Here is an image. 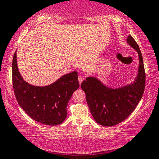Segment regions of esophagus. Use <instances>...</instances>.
<instances>
[{
    "label": "esophagus",
    "mask_w": 159,
    "mask_h": 159,
    "mask_svg": "<svg viewBox=\"0 0 159 159\" xmlns=\"http://www.w3.org/2000/svg\"><path fill=\"white\" fill-rule=\"evenodd\" d=\"M78 80H79L80 84H81L82 82L84 80V77H82V76H79V77H78Z\"/></svg>",
    "instance_id": "34e87169"
}]
</instances>
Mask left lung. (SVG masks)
<instances>
[{
	"label": "left lung",
	"mask_w": 159,
	"mask_h": 159,
	"mask_svg": "<svg viewBox=\"0 0 159 159\" xmlns=\"http://www.w3.org/2000/svg\"><path fill=\"white\" fill-rule=\"evenodd\" d=\"M127 42L139 56L138 73L132 84L110 88L94 77H88L81 84L91 114L95 121L102 126L110 127L125 120L135 109L144 93L145 72L142 53L130 34Z\"/></svg>",
	"instance_id": "1"
}]
</instances>
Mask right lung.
<instances>
[{
    "label": "right lung",
    "instance_id": "obj_1",
    "mask_svg": "<svg viewBox=\"0 0 159 159\" xmlns=\"http://www.w3.org/2000/svg\"><path fill=\"white\" fill-rule=\"evenodd\" d=\"M12 82L21 108L34 121L51 126L60 125L66 119L69 101L80 86L77 71L66 74L48 86L27 83L18 70L16 52L13 57Z\"/></svg>",
    "mask_w": 159,
    "mask_h": 159
}]
</instances>
